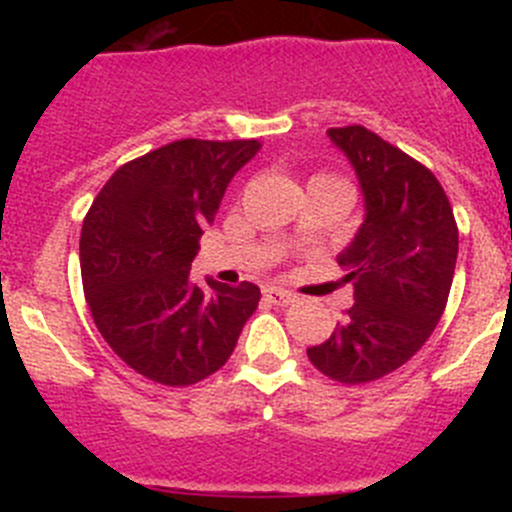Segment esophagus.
Segmentation results:
<instances>
[{
  "label": "esophagus",
  "mask_w": 512,
  "mask_h": 512,
  "mask_svg": "<svg viewBox=\"0 0 512 512\" xmlns=\"http://www.w3.org/2000/svg\"><path fill=\"white\" fill-rule=\"evenodd\" d=\"M262 297H265L270 304H277V307H287V304H292L294 299H297L292 292H287V289L272 287V285L262 287Z\"/></svg>",
  "instance_id": "34e87169"
}]
</instances>
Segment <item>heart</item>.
<instances>
[{
	"label": "heart",
	"mask_w": 512,
	"mask_h": 512,
	"mask_svg": "<svg viewBox=\"0 0 512 512\" xmlns=\"http://www.w3.org/2000/svg\"><path fill=\"white\" fill-rule=\"evenodd\" d=\"M312 180H339V178H334V175H327V173H319V175H314ZM312 180H309V183H312ZM339 183H342V180H339Z\"/></svg>",
	"instance_id": "1"
}]
</instances>
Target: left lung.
Masks as SVG:
<instances>
[{"label":"left lung","instance_id":"8db88e82","mask_svg":"<svg viewBox=\"0 0 512 512\" xmlns=\"http://www.w3.org/2000/svg\"><path fill=\"white\" fill-rule=\"evenodd\" d=\"M327 136L354 165L366 215L337 257L354 307L307 356L324 376L354 386L396 371L431 337L456 272L458 225L426 165L364 126Z\"/></svg>","mask_w":512,"mask_h":512}]
</instances>
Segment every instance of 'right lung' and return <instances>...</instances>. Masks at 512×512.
<instances>
[{
	"label": "right lung",
	"mask_w": 512,
	"mask_h": 512,
	"mask_svg": "<svg viewBox=\"0 0 512 512\" xmlns=\"http://www.w3.org/2000/svg\"><path fill=\"white\" fill-rule=\"evenodd\" d=\"M260 141L185 138L121 165L81 227V280L94 322L133 371L163 386L208 379L230 359L260 287L190 280L203 227Z\"/></svg>",
	"instance_id": "right-lung-1"
}]
</instances>
